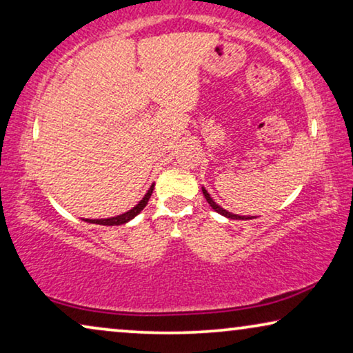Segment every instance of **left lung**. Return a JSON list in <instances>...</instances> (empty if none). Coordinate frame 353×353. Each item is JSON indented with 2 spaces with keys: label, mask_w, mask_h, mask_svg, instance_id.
I'll use <instances>...</instances> for the list:
<instances>
[{
  "label": "left lung",
  "mask_w": 353,
  "mask_h": 353,
  "mask_svg": "<svg viewBox=\"0 0 353 353\" xmlns=\"http://www.w3.org/2000/svg\"><path fill=\"white\" fill-rule=\"evenodd\" d=\"M201 190H203V195H205V198H206V201L210 203V206L212 208V210H214L216 212H219V214H222L224 217H227V219H233V221H250V219H256V216H240V214H233V212H228L227 210H224V208L219 206L214 200H212L211 195H210V193H208V190H206L205 187H201Z\"/></svg>",
  "instance_id": "8db88e82"
}]
</instances>
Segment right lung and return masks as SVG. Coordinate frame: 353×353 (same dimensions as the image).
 Instances as JSON below:
<instances>
[{
    "mask_svg": "<svg viewBox=\"0 0 353 353\" xmlns=\"http://www.w3.org/2000/svg\"><path fill=\"white\" fill-rule=\"evenodd\" d=\"M153 187H155V183H152L150 188H148L145 195H143L142 200L139 201L136 206L131 208V210L126 211V212H123V214H120V216L107 217V219H83V221L84 222H89V224H97V225H121V224H126V222L132 221L134 217H136L139 212H141L143 208L147 206V203H148V200H150V196H152Z\"/></svg>",
    "mask_w": 353,
    "mask_h": 353,
    "instance_id": "obj_1",
    "label": "right lung"
}]
</instances>
